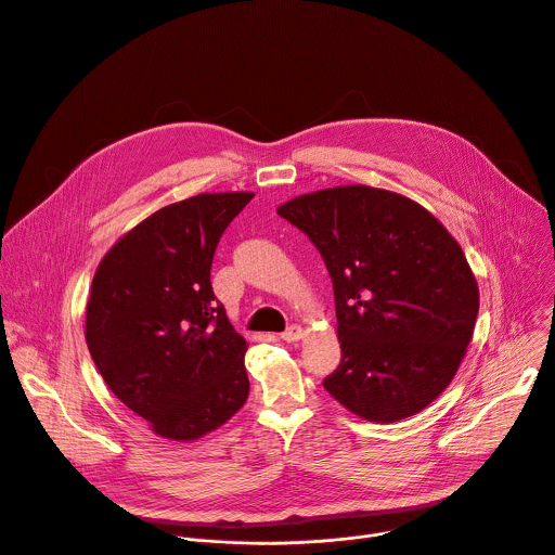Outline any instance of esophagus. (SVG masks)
<instances>
[{"instance_id":"esophagus-1","label":"esophagus","mask_w":555,"mask_h":555,"mask_svg":"<svg viewBox=\"0 0 555 555\" xmlns=\"http://www.w3.org/2000/svg\"><path fill=\"white\" fill-rule=\"evenodd\" d=\"M284 343H297L304 338V330L299 325H291L282 336H280Z\"/></svg>"}]
</instances>
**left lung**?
Returning a JSON list of instances; mask_svg holds the SVG:
<instances>
[{
	"instance_id": "1",
	"label": "left lung",
	"mask_w": 555,
	"mask_h": 555,
	"mask_svg": "<svg viewBox=\"0 0 555 555\" xmlns=\"http://www.w3.org/2000/svg\"><path fill=\"white\" fill-rule=\"evenodd\" d=\"M278 215L332 275L343 360L325 389L376 424L420 413L454 378L476 327L478 282L456 238L417 202L366 185L297 195Z\"/></svg>"
}]
</instances>
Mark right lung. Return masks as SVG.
<instances>
[{"mask_svg": "<svg viewBox=\"0 0 555 555\" xmlns=\"http://www.w3.org/2000/svg\"><path fill=\"white\" fill-rule=\"evenodd\" d=\"M254 197L197 193L120 236L96 267L88 351L107 387L164 439L193 441L247 400V343L210 286L219 236Z\"/></svg>", "mask_w": 555, "mask_h": 555, "instance_id": "add662e5", "label": "right lung"}]
</instances>
